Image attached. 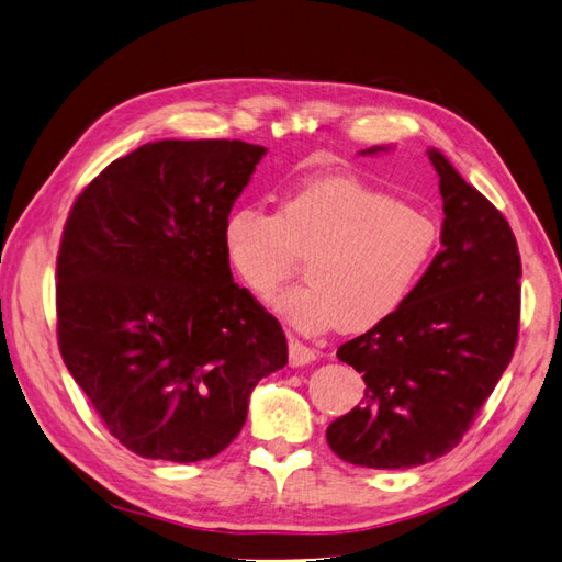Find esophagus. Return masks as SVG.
I'll return each instance as SVG.
<instances>
[{
    "label": "esophagus",
    "instance_id": "obj_1",
    "mask_svg": "<svg viewBox=\"0 0 562 562\" xmlns=\"http://www.w3.org/2000/svg\"><path fill=\"white\" fill-rule=\"evenodd\" d=\"M318 358V351L306 347V344H301L299 339L290 337V366H306L311 361Z\"/></svg>",
    "mask_w": 562,
    "mask_h": 562
}]
</instances>
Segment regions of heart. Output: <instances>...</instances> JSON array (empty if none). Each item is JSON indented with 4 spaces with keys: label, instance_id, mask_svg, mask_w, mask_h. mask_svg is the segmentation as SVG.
<instances>
[{
    "label": "heart",
    "instance_id": "obj_1",
    "mask_svg": "<svg viewBox=\"0 0 562 562\" xmlns=\"http://www.w3.org/2000/svg\"><path fill=\"white\" fill-rule=\"evenodd\" d=\"M223 241L249 290L270 299L308 258V282L272 306L304 333L339 325L366 333L406 304L439 247V225L353 176L313 178L282 199L280 213L229 211Z\"/></svg>",
    "mask_w": 562,
    "mask_h": 562
}]
</instances>
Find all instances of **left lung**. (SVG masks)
<instances>
[{"mask_svg":"<svg viewBox=\"0 0 562 562\" xmlns=\"http://www.w3.org/2000/svg\"><path fill=\"white\" fill-rule=\"evenodd\" d=\"M370 147L363 154H378ZM443 249L392 318L337 349L366 394L327 427L361 468L429 463L460 443L508 368L520 329V251L508 221L437 149Z\"/></svg>","mask_w":562,"mask_h":562,"instance_id":"8db88e82","label":"left lung"}]
</instances>
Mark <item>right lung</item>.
I'll return each mask as SVG.
<instances>
[{
    "instance_id": "right-lung-1",
    "label": "right lung",
    "mask_w": 562,
    "mask_h": 562,
    "mask_svg": "<svg viewBox=\"0 0 562 562\" xmlns=\"http://www.w3.org/2000/svg\"><path fill=\"white\" fill-rule=\"evenodd\" d=\"M266 147L161 139L85 187L56 256V335L106 429L142 458L227 449L286 339L229 272L223 227Z\"/></svg>"
}]
</instances>
